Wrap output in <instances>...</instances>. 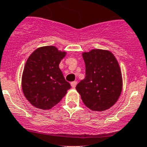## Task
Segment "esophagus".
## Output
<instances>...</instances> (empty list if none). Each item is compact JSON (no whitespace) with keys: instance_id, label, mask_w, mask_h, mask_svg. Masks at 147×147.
I'll return each mask as SVG.
<instances>
[{"instance_id":"obj_1","label":"esophagus","mask_w":147,"mask_h":147,"mask_svg":"<svg viewBox=\"0 0 147 147\" xmlns=\"http://www.w3.org/2000/svg\"><path fill=\"white\" fill-rule=\"evenodd\" d=\"M76 85H77V81H72V82H71V87L72 88H75L76 87Z\"/></svg>"}]
</instances>
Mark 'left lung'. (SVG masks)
Instances as JSON below:
<instances>
[{"label":"left lung","instance_id":"left-lung-1","mask_svg":"<svg viewBox=\"0 0 147 147\" xmlns=\"http://www.w3.org/2000/svg\"><path fill=\"white\" fill-rule=\"evenodd\" d=\"M86 77L76 86L84 104L93 111H103L117 102L123 89L121 69L108 50L82 53Z\"/></svg>","mask_w":147,"mask_h":147}]
</instances>
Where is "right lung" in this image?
Masks as SVG:
<instances>
[{
	"label": "right lung",
	"instance_id": "right-lung-1",
	"mask_svg": "<svg viewBox=\"0 0 147 147\" xmlns=\"http://www.w3.org/2000/svg\"><path fill=\"white\" fill-rule=\"evenodd\" d=\"M66 51L53 45L39 47L26 61L22 78L24 96L32 105L42 110L52 108L71 86L59 68Z\"/></svg>",
	"mask_w": 147,
	"mask_h": 147
}]
</instances>
